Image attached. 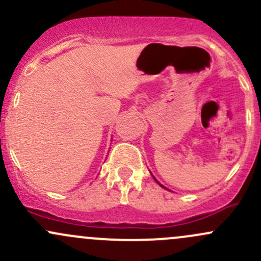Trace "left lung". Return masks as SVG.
<instances>
[{
    "instance_id": "8db88e82",
    "label": "left lung",
    "mask_w": 261,
    "mask_h": 261,
    "mask_svg": "<svg viewBox=\"0 0 261 261\" xmlns=\"http://www.w3.org/2000/svg\"><path fill=\"white\" fill-rule=\"evenodd\" d=\"M160 186H162V185H160Z\"/></svg>"
}]
</instances>
